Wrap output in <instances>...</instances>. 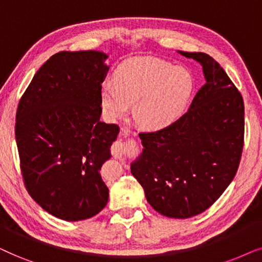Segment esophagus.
Returning a JSON list of instances; mask_svg holds the SVG:
<instances>
[{"label":"esophagus","mask_w":262,"mask_h":262,"mask_svg":"<svg viewBox=\"0 0 262 262\" xmlns=\"http://www.w3.org/2000/svg\"><path fill=\"white\" fill-rule=\"evenodd\" d=\"M121 135H123L124 138L128 137V132L125 130V129H122L121 130ZM125 152H127V148H125V146L123 144H116L114 145L113 147H111V153H113V156L115 158H122V156L125 155Z\"/></svg>","instance_id":"1"}]
</instances>
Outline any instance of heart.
Wrapping results in <instances>:
<instances>
[{
  "mask_svg": "<svg viewBox=\"0 0 262 262\" xmlns=\"http://www.w3.org/2000/svg\"><path fill=\"white\" fill-rule=\"evenodd\" d=\"M115 86L105 83L100 102L109 120L118 118L134 103L135 121L145 129H160L172 123L186 109L194 89L190 72L153 57L127 61L116 69Z\"/></svg>",
  "mask_w": 262,
  "mask_h": 262,
  "instance_id": "1",
  "label": "heart"
}]
</instances>
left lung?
I'll return each mask as SVG.
<instances>
[{"label":"left lung","instance_id":"1","mask_svg":"<svg viewBox=\"0 0 262 262\" xmlns=\"http://www.w3.org/2000/svg\"><path fill=\"white\" fill-rule=\"evenodd\" d=\"M179 52L202 66L206 83L179 120L139 134L144 149L130 171L158 213L184 219L212 206L235 177L245 140V104L210 55Z\"/></svg>","mask_w":262,"mask_h":262}]
</instances>
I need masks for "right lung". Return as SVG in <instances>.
Listing matches in <instances>:
<instances>
[{"instance_id": "right-lung-1", "label": "right lung", "mask_w": 262, "mask_h": 262, "mask_svg": "<svg viewBox=\"0 0 262 262\" xmlns=\"http://www.w3.org/2000/svg\"><path fill=\"white\" fill-rule=\"evenodd\" d=\"M106 58L93 50L52 55L17 105L15 139L26 189L63 221L93 217L109 199L99 170L120 128L100 121Z\"/></svg>"}]
</instances>
